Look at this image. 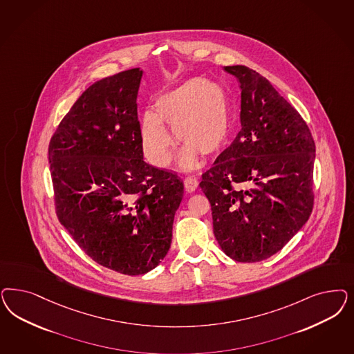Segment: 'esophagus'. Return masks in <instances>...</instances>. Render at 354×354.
Here are the masks:
<instances>
[{
  "mask_svg": "<svg viewBox=\"0 0 354 354\" xmlns=\"http://www.w3.org/2000/svg\"><path fill=\"white\" fill-rule=\"evenodd\" d=\"M183 183H185V189L187 192H195L198 187V180L195 177H186L183 180Z\"/></svg>",
  "mask_w": 354,
  "mask_h": 354,
  "instance_id": "esophagus-1",
  "label": "esophagus"
}]
</instances>
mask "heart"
<instances>
[{
	"instance_id": "b5f03b06",
	"label": "heart",
	"mask_w": 354,
	"mask_h": 354,
	"mask_svg": "<svg viewBox=\"0 0 354 354\" xmlns=\"http://www.w3.org/2000/svg\"><path fill=\"white\" fill-rule=\"evenodd\" d=\"M174 130L183 143L178 168L192 171L199 153L215 155L227 145L230 133V104L225 90L205 78L186 80L155 99V111L146 109L140 117V138L146 158L158 168L169 165Z\"/></svg>"
}]
</instances>
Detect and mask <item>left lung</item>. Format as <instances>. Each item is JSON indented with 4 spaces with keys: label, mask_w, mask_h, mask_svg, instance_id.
<instances>
[{
    "label": "left lung",
    "mask_w": 354,
    "mask_h": 354,
    "mask_svg": "<svg viewBox=\"0 0 354 354\" xmlns=\"http://www.w3.org/2000/svg\"><path fill=\"white\" fill-rule=\"evenodd\" d=\"M224 68L240 82L241 130L199 186L221 250L237 262H261L281 250L313 211L315 143L302 117L259 73Z\"/></svg>",
    "instance_id": "8db88e82"
}]
</instances>
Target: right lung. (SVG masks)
<instances>
[{"instance_id": "add662e5", "label": "right lung", "mask_w": 354, "mask_h": 354, "mask_svg": "<svg viewBox=\"0 0 354 354\" xmlns=\"http://www.w3.org/2000/svg\"><path fill=\"white\" fill-rule=\"evenodd\" d=\"M143 70L95 82L50 139L59 223L95 262L147 274L168 254L183 196L177 174L143 160L138 90Z\"/></svg>"}]
</instances>
